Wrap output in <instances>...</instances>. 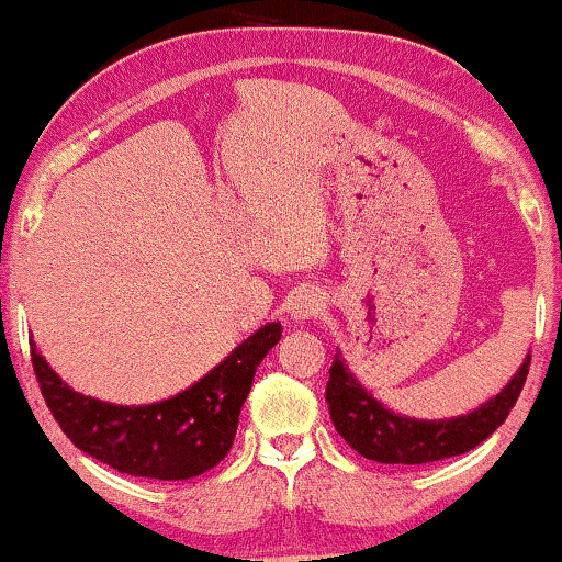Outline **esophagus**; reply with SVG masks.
Wrapping results in <instances>:
<instances>
[{
    "instance_id": "1",
    "label": "esophagus",
    "mask_w": 562,
    "mask_h": 562,
    "mask_svg": "<svg viewBox=\"0 0 562 562\" xmlns=\"http://www.w3.org/2000/svg\"><path fill=\"white\" fill-rule=\"evenodd\" d=\"M323 310H325L323 296H319L317 291H310V289L296 291L289 302V315L294 319H312V317H317Z\"/></svg>"
}]
</instances>
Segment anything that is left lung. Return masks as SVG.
Returning a JSON list of instances; mask_svg holds the SVG:
<instances>
[{
	"instance_id": "obj_1",
	"label": "left lung",
	"mask_w": 562,
	"mask_h": 562,
	"mask_svg": "<svg viewBox=\"0 0 562 562\" xmlns=\"http://www.w3.org/2000/svg\"><path fill=\"white\" fill-rule=\"evenodd\" d=\"M529 356L508 382V387L475 413L451 420H413L379 405L356 379L348 374L340 353H335L325 400L338 431L361 457L384 464H426L464 454L483 443L512 413L529 374Z\"/></svg>"
}]
</instances>
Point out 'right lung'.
Instances as JSON below:
<instances>
[{
  "mask_svg": "<svg viewBox=\"0 0 562 562\" xmlns=\"http://www.w3.org/2000/svg\"><path fill=\"white\" fill-rule=\"evenodd\" d=\"M279 338V323L260 327L191 390L138 407L79 395L56 376L33 344L31 361L50 415L77 449L126 475L188 480L227 457L255 369Z\"/></svg>",
  "mask_w": 562,
  "mask_h": 562,
  "instance_id": "right-lung-1",
  "label": "right lung"
}]
</instances>
